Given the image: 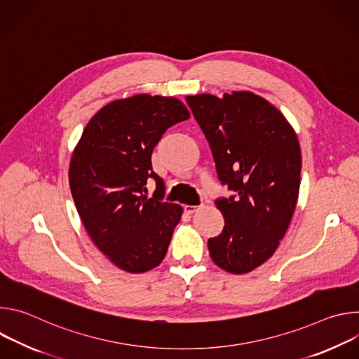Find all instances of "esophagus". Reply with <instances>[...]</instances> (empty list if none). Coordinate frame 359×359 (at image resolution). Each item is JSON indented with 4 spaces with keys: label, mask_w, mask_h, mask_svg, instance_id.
Instances as JSON below:
<instances>
[{
    "label": "esophagus",
    "mask_w": 359,
    "mask_h": 359,
    "mask_svg": "<svg viewBox=\"0 0 359 359\" xmlns=\"http://www.w3.org/2000/svg\"><path fill=\"white\" fill-rule=\"evenodd\" d=\"M203 208V204H200V206H184V212L187 213V215H193V213H196L197 210H200Z\"/></svg>",
    "instance_id": "34e87169"
}]
</instances>
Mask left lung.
<instances>
[{
    "mask_svg": "<svg viewBox=\"0 0 359 359\" xmlns=\"http://www.w3.org/2000/svg\"><path fill=\"white\" fill-rule=\"evenodd\" d=\"M206 136L219 182L234 191L215 204L223 231L209 238L212 260L244 274L266 263L284 237L299 191L301 150L287 119L251 92L186 97Z\"/></svg>",
    "mask_w": 359,
    "mask_h": 359,
    "instance_id": "left-lung-1",
    "label": "left lung"
}]
</instances>
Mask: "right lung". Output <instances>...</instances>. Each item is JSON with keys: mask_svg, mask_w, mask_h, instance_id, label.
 <instances>
[{"mask_svg": "<svg viewBox=\"0 0 359 359\" xmlns=\"http://www.w3.org/2000/svg\"><path fill=\"white\" fill-rule=\"evenodd\" d=\"M190 118L176 97L135 95L111 102L86 125L69 165L79 217L119 269L143 273L162 263L183 209L163 201L166 187L151 169L163 133ZM151 178L157 190L145 196Z\"/></svg>", "mask_w": 359, "mask_h": 359, "instance_id": "right-lung-1", "label": "right lung"}]
</instances>
